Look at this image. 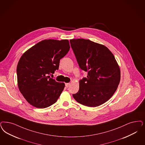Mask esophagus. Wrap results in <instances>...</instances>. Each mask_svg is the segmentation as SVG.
I'll use <instances>...</instances> for the list:
<instances>
[{
	"mask_svg": "<svg viewBox=\"0 0 145 145\" xmlns=\"http://www.w3.org/2000/svg\"><path fill=\"white\" fill-rule=\"evenodd\" d=\"M70 83H65V86H66V87H69V86H70Z\"/></svg>",
	"mask_w": 145,
	"mask_h": 145,
	"instance_id": "obj_1",
	"label": "esophagus"
}]
</instances>
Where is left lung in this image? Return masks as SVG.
<instances>
[{"instance_id": "8db88e82", "label": "left lung", "mask_w": 145, "mask_h": 145, "mask_svg": "<svg viewBox=\"0 0 145 145\" xmlns=\"http://www.w3.org/2000/svg\"><path fill=\"white\" fill-rule=\"evenodd\" d=\"M80 69L88 74L73 97L82 105L96 107L109 100L119 85L120 72L115 57L105 45L83 39L70 40Z\"/></svg>"}]
</instances>
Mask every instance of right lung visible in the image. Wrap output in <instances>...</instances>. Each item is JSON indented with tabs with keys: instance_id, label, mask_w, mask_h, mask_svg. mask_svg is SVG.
I'll use <instances>...</instances> for the list:
<instances>
[{
	"instance_id": "add662e5",
	"label": "right lung",
	"mask_w": 145,
	"mask_h": 145,
	"mask_svg": "<svg viewBox=\"0 0 145 145\" xmlns=\"http://www.w3.org/2000/svg\"><path fill=\"white\" fill-rule=\"evenodd\" d=\"M70 48L67 40H43L21 57L16 69L18 85L21 93L31 105L45 108L56 102L65 84L57 82L49 75L58 70L59 61Z\"/></svg>"
}]
</instances>
